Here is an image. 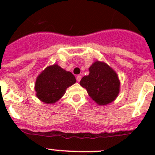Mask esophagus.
Instances as JSON below:
<instances>
[{
  "instance_id": "esophagus-1",
  "label": "esophagus",
  "mask_w": 155,
  "mask_h": 155,
  "mask_svg": "<svg viewBox=\"0 0 155 155\" xmlns=\"http://www.w3.org/2000/svg\"><path fill=\"white\" fill-rule=\"evenodd\" d=\"M76 79H77V81L79 82L81 81V75H78V76L76 77Z\"/></svg>"
}]
</instances>
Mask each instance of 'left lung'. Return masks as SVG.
<instances>
[{"label":"left lung","mask_w":155,"mask_h":155,"mask_svg":"<svg viewBox=\"0 0 155 155\" xmlns=\"http://www.w3.org/2000/svg\"><path fill=\"white\" fill-rule=\"evenodd\" d=\"M89 74L83 77L80 85L99 105L113 102L120 93V81L116 71L106 63L94 61L89 68Z\"/></svg>","instance_id":"left-lung-1"}]
</instances>
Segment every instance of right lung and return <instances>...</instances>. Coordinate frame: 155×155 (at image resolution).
Wrapping results in <instances>:
<instances>
[{
	"label": "right lung",
	"mask_w": 155,
	"mask_h": 155,
	"mask_svg": "<svg viewBox=\"0 0 155 155\" xmlns=\"http://www.w3.org/2000/svg\"><path fill=\"white\" fill-rule=\"evenodd\" d=\"M76 83V78L70 71L58 64L48 66L35 80L36 97L46 104H54L65 94L68 87Z\"/></svg>",
	"instance_id": "obj_1"
}]
</instances>
